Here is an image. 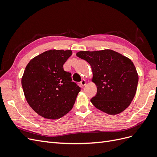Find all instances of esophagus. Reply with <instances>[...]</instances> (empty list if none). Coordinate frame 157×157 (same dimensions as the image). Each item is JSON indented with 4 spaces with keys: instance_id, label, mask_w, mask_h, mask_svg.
I'll use <instances>...</instances> for the list:
<instances>
[{
    "instance_id": "esophagus-1",
    "label": "esophagus",
    "mask_w": 157,
    "mask_h": 157,
    "mask_svg": "<svg viewBox=\"0 0 157 157\" xmlns=\"http://www.w3.org/2000/svg\"><path fill=\"white\" fill-rule=\"evenodd\" d=\"M86 84V80H84V79H83V80H82V81L80 82V85H81L82 86H84Z\"/></svg>"
}]
</instances>
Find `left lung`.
Instances as JSON below:
<instances>
[{
    "mask_svg": "<svg viewBox=\"0 0 157 157\" xmlns=\"http://www.w3.org/2000/svg\"><path fill=\"white\" fill-rule=\"evenodd\" d=\"M77 56L92 67L97 94L90 101L99 110L117 115L130 105L136 93L138 75L131 59L112 50L80 51Z\"/></svg>",
    "mask_w": 157,
    "mask_h": 157,
    "instance_id": "left-lung-1",
    "label": "left lung"
}]
</instances>
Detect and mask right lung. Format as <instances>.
<instances>
[{
	"instance_id": "1",
	"label": "right lung",
	"mask_w": 157,
	"mask_h": 157,
	"mask_svg": "<svg viewBox=\"0 0 157 157\" xmlns=\"http://www.w3.org/2000/svg\"><path fill=\"white\" fill-rule=\"evenodd\" d=\"M71 50H51L33 58L26 66L21 85L27 103L38 115L58 119L72 109L80 88L72 81L63 64Z\"/></svg>"
}]
</instances>
